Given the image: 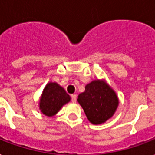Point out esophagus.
I'll return each mask as SVG.
<instances>
[{
	"mask_svg": "<svg viewBox=\"0 0 155 155\" xmlns=\"http://www.w3.org/2000/svg\"><path fill=\"white\" fill-rule=\"evenodd\" d=\"M71 99H72V102H73V103H76V101H77V94H72Z\"/></svg>",
	"mask_w": 155,
	"mask_h": 155,
	"instance_id": "34e87169",
	"label": "esophagus"
}]
</instances>
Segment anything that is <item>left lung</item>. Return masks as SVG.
I'll return each mask as SVG.
<instances>
[{"label":"left lung","instance_id":"left-lung-1","mask_svg":"<svg viewBox=\"0 0 155 155\" xmlns=\"http://www.w3.org/2000/svg\"><path fill=\"white\" fill-rule=\"evenodd\" d=\"M78 101L83 108L90 122L99 124L113 116L118 107L116 93L104 81H91L85 91L78 95Z\"/></svg>","mask_w":155,"mask_h":155}]
</instances>
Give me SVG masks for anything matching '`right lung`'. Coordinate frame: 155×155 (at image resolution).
<instances>
[{
	"mask_svg": "<svg viewBox=\"0 0 155 155\" xmlns=\"http://www.w3.org/2000/svg\"><path fill=\"white\" fill-rule=\"evenodd\" d=\"M69 101L70 97L64 89L56 82H50L47 84L42 93L39 107L44 115L52 116Z\"/></svg>",
	"mask_w": 155,
	"mask_h": 155,
	"instance_id": "obj_1",
	"label": "right lung"
}]
</instances>
